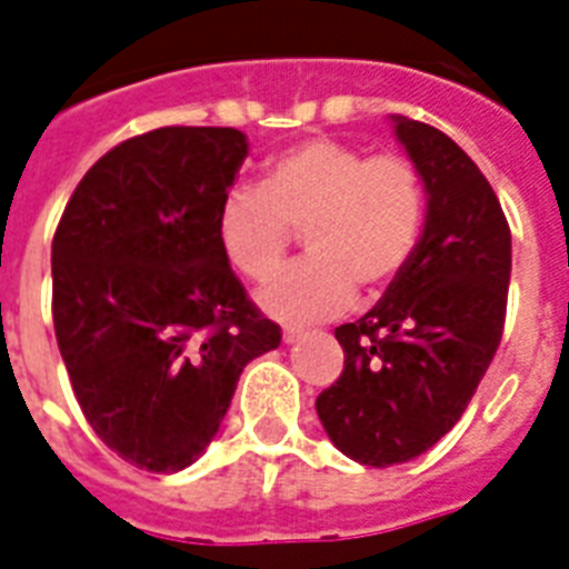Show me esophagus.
<instances>
[{
  "mask_svg": "<svg viewBox=\"0 0 569 569\" xmlns=\"http://www.w3.org/2000/svg\"><path fill=\"white\" fill-rule=\"evenodd\" d=\"M300 336H303V330H300V327H286V330H283V341H286V345H295V341H298Z\"/></svg>",
  "mask_w": 569,
  "mask_h": 569,
  "instance_id": "1",
  "label": "esophagus"
}]
</instances>
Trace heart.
<instances>
[{"mask_svg":"<svg viewBox=\"0 0 569 569\" xmlns=\"http://www.w3.org/2000/svg\"><path fill=\"white\" fill-rule=\"evenodd\" d=\"M427 224V183L406 154H371L339 140H307L269 157L260 187L221 198L216 239L248 280H266L300 230L309 257L260 292L269 316L307 325L348 309L362 289L400 280Z\"/></svg>","mask_w":569,"mask_h":569,"instance_id":"heart-1","label":"heart"}]
</instances>
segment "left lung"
<instances>
[{
  "mask_svg": "<svg viewBox=\"0 0 569 569\" xmlns=\"http://www.w3.org/2000/svg\"><path fill=\"white\" fill-rule=\"evenodd\" d=\"M391 119L427 183V224L380 303L336 327L345 371L316 400L332 445L371 468L456 427L500 348L511 277L509 221L479 166L432 124Z\"/></svg>",
  "mask_w": 569,
  "mask_h": 569,
  "instance_id": "1",
  "label": "left lung"
}]
</instances>
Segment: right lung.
<instances>
[{
	"label": "right lung",
	"mask_w": 569,
	"mask_h": 569,
	"mask_svg": "<svg viewBox=\"0 0 569 569\" xmlns=\"http://www.w3.org/2000/svg\"><path fill=\"white\" fill-rule=\"evenodd\" d=\"M237 128L169 124L81 178L52 242L54 336L92 432L151 473L207 450L251 359L280 345L216 239Z\"/></svg>",
	"instance_id": "obj_1"
}]
</instances>
